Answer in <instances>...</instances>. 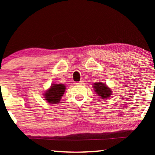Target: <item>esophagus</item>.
Instances as JSON below:
<instances>
[{"mask_svg":"<svg viewBox=\"0 0 155 155\" xmlns=\"http://www.w3.org/2000/svg\"><path fill=\"white\" fill-rule=\"evenodd\" d=\"M83 81H79V82H75L74 84H76V85H78V84H83Z\"/></svg>","mask_w":155,"mask_h":155,"instance_id":"1","label":"esophagus"}]
</instances>
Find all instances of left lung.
<instances>
[{
  "instance_id": "1",
  "label": "left lung",
  "mask_w": 155,
  "mask_h": 155,
  "mask_svg": "<svg viewBox=\"0 0 155 155\" xmlns=\"http://www.w3.org/2000/svg\"><path fill=\"white\" fill-rule=\"evenodd\" d=\"M94 90H95L96 93L103 98H107L111 95V90L109 87H107L106 84L104 83H95L94 84Z\"/></svg>"
}]
</instances>
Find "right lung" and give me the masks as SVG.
<instances>
[{"label":"right lung","mask_w":155,"mask_h":155,"mask_svg":"<svg viewBox=\"0 0 155 155\" xmlns=\"http://www.w3.org/2000/svg\"><path fill=\"white\" fill-rule=\"evenodd\" d=\"M65 90L64 84H52L49 90H47L44 95V100L50 104H57L59 103Z\"/></svg>","instance_id":"obj_1"}]
</instances>
